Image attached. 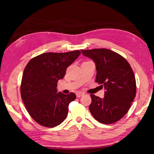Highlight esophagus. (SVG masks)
Segmentation results:
<instances>
[{
  "label": "esophagus",
  "mask_w": 154,
  "mask_h": 154,
  "mask_svg": "<svg viewBox=\"0 0 154 154\" xmlns=\"http://www.w3.org/2000/svg\"><path fill=\"white\" fill-rule=\"evenodd\" d=\"M84 94H85L83 93V92H77V93L76 94V96H77V98H79V97H81V96H83Z\"/></svg>",
  "instance_id": "obj_1"
}]
</instances>
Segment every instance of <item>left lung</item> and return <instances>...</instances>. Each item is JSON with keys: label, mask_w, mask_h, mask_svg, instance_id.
<instances>
[{"label": "left lung", "mask_w": 154, "mask_h": 154, "mask_svg": "<svg viewBox=\"0 0 154 154\" xmlns=\"http://www.w3.org/2000/svg\"><path fill=\"white\" fill-rule=\"evenodd\" d=\"M81 51L83 55L95 62L97 71L96 82L105 90L103 98L90 94L91 113L100 123H115L127 113L136 96L134 72L124 57L110 49Z\"/></svg>", "instance_id": "left-lung-1"}]
</instances>
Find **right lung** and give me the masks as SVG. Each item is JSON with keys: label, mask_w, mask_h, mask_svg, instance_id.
<instances>
[{"label": "right lung", "mask_w": 154, "mask_h": 154, "mask_svg": "<svg viewBox=\"0 0 154 154\" xmlns=\"http://www.w3.org/2000/svg\"><path fill=\"white\" fill-rule=\"evenodd\" d=\"M80 54L79 50L44 53L31 59L26 66L21 96L28 113L41 126L53 128L66 119L69 104L76 95L57 92V83Z\"/></svg>", "instance_id": "add662e5"}]
</instances>
